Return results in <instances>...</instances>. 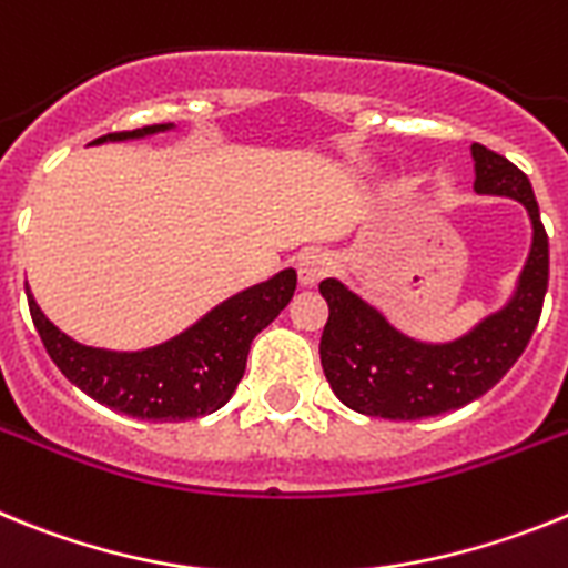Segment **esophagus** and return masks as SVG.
Returning <instances> with one entry per match:
<instances>
[{
    "label": "esophagus",
    "mask_w": 568,
    "mask_h": 568,
    "mask_svg": "<svg viewBox=\"0 0 568 568\" xmlns=\"http://www.w3.org/2000/svg\"><path fill=\"white\" fill-rule=\"evenodd\" d=\"M334 268V260L325 251H305L297 256V280L303 288H314L323 277H328Z\"/></svg>",
    "instance_id": "obj_1"
}]
</instances>
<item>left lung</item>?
<instances>
[{"instance_id":"obj_1","label":"left lung","mask_w":568,"mask_h":568,"mask_svg":"<svg viewBox=\"0 0 568 568\" xmlns=\"http://www.w3.org/2000/svg\"><path fill=\"white\" fill-rule=\"evenodd\" d=\"M475 194L509 196L531 225L529 256L509 300L455 339H420L339 280L320 283L328 323L320 339L325 379L343 406L386 420H420L477 400L509 372L535 332L549 285V236L529 176L486 145H471Z\"/></svg>"}]
</instances>
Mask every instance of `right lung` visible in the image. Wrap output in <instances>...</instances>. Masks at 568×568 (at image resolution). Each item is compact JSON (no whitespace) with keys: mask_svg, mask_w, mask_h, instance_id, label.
I'll list each match as a JSON object with an SVG mask.
<instances>
[{"mask_svg":"<svg viewBox=\"0 0 568 568\" xmlns=\"http://www.w3.org/2000/svg\"><path fill=\"white\" fill-rule=\"evenodd\" d=\"M174 122L105 134L91 145L145 140L174 131ZM297 288V271L256 283L202 314L185 332L140 352H111L77 343L45 317L24 285L31 317L57 368L102 406L156 423L194 420L223 408L245 374L251 339L277 320Z\"/></svg>","mask_w":568,"mask_h":568,"instance_id":"right-lung-1","label":"right lung"}]
</instances>
